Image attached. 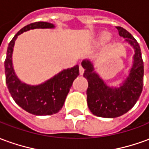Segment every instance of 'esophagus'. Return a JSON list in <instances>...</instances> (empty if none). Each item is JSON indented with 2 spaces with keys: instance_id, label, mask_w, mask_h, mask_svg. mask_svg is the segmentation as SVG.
<instances>
[{
  "instance_id": "obj_1",
  "label": "esophagus",
  "mask_w": 149,
  "mask_h": 149,
  "mask_svg": "<svg viewBox=\"0 0 149 149\" xmlns=\"http://www.w3.org/2000/svg\"><path fill=\"white\" fill-rule=\"evenodd\" d=\"M79 71H80V74L83 75V73H84V68H83L82 65H80V66H79Z\"/></svg>"
}]
</instances>
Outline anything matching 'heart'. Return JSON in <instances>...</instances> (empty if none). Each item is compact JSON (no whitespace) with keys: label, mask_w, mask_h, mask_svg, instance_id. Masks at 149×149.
I'll list each match as a JSON object with an SVG mask.
<instances>
[{"label":"heart","mask_w":149,"mask_h":149,"mask_svg":"<svg viewBox=\"0 0 149 149\" xmlns=\"http://www.w3.org/2000/svg\"><path fill=\"white\" fill-rule=\"evenodd\" d=\"M102 38H103L104 40H108L109 38V35L107 33H104L103 36H102Z\"/></svg>","instance_id":"1"}]
</instances>
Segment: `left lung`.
<instances>
[{
	"instance_id": "8db88e82",
	"label": "left lung",
	"mask_w": 149,
	"mask_h": 149,
	"mask_svg": "<svg viewBox=\"0 0 149 149\" xmlns=\"http://www.w3.org/2000/svg\"><path fill=\"white\" fill-rule=\"evenodd\" d=\"M119 35L135 49L134 61L130 74L120 88H109L98 75L93 72L89 61H83L84 77L88 81L87 102L93 114L104 118H115L128 112L139 99L143 89L144 63L137 40L128 31L116 26Z\"/></svg>"
}]
</instances>
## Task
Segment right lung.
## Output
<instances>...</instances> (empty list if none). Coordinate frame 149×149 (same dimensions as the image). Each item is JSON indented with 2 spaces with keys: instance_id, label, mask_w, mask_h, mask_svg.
<instances>
[{
  "instance_id": "add662e5",
  "label": "right lung",
  "mask_w": 149,
  "mask_h": 149,
  "mask_svg": "<svg viewBox=\"0 0 149 149\" xmlns=\"http://www.w3.org/2000/svg\"><path fill=\"white\" fill-rule=\"evenodd\" d=\"M51 23L38 21L26 25L16 34L9 42L5 61V81L13 99L26 112L33 115H52L58 112L64 105L72 82L77 77L79 66L65 69L45 83L31 86L22 83L15 75L12 65V53L15 40L18 35L33 29L53 28Z\"/></svg>"
}]
</instances>
